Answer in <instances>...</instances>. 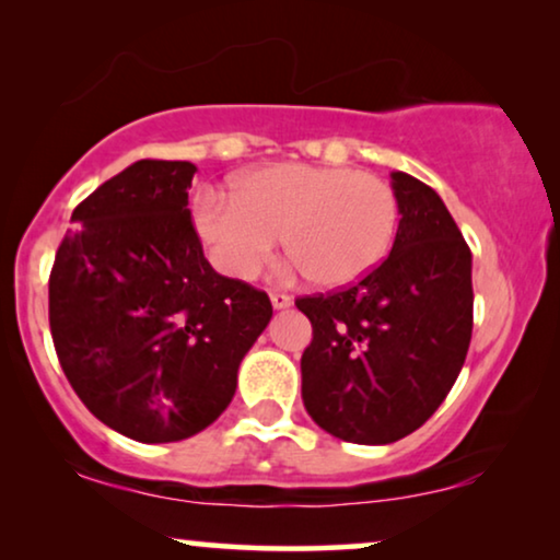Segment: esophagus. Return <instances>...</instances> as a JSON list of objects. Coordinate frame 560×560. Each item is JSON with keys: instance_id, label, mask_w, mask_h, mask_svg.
Returning a JSON list of instances; mask_svg holds the SVG:
<instances>
[{"instance_id": "1", "label": "esophagus", "mask_w": 560, "mask_h": 560, "mask_svg": "<svg viewBox=\"0 0 560 560\" xmlns=\"http://www.w3.org/2000/svg\"><path fill=\"white\" fill-rule=\"evenodd\" d=\"M270 301H272V308L275 311L290 308V305H293V298L285 295V293H270Z\"/></svg>"}]
</instances>
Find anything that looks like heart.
<instances>
[{
    "instance_id": "1",
    "label": "heart",
    "mask_w": 560,
    "mask_h": 560,
    "mask_svg": "<svg viewBox=\"0 0 560 560\" xmlns=\"http://www.w3.org/2000/svg\"><path fill=\"white\" fill-rule=\"evenodd\" d=\"M194 224L211 262L229 278H257L282 236L295 272H308L320 288H343L387 257L397 198L370 173L272 165L236 180L234 198L201 190Z\"/></svg>"
}]
</instances>
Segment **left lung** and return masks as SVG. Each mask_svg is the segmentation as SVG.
<instances>
[{"mask_svg": "<svg viewBox=\"0 0 560 560\" xmlns=\"http://www.w3.org/2000/svg\"><path fill=\"white\" fill-rule=\"evenodd\" d=\"M400 224L389 257L354 285L298 298L313 341L303 405L326 433L382 446L418 431L462 372L474 326L471 252L446 203L393 173Z\"/></svg>", "mask_w": 560, "mask_h": 560, "instance_id": "8db88e82", "label": "left lung"}]
</instances>
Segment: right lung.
Segmentation results:
<instances>
[{"mask_svg":"<svg viewBox=\"0 0 560 560\" xmlns=\"http://www.w3.org/2000/svg\"><path fill=\"white\" fill-rule=\"evenodd\" d=\"M196 165L137 160L73 209L50 272V334L81 402L127 439L209 428L272 318L262 290L219 275L188 209Z\"/></svg>","mask_w":560,"mask_h":560,"instance_id":"add662e5","label":"right lung"}]
</instances>
